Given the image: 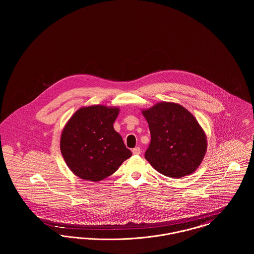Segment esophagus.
Returning <instances> with one entry per match:
<instances>
[{
  "instance_id": "esophagus-1",
  "label": "esophagus",
  "mask_w": 254,
  "mask_h": 254,
  "mask_svg": "<svg viewBox=\"0 0 254 254\" xmlns=\"http://www.w3.org/2000/svg\"><path fill=\"white\" fill-rule=\"evenodd\" d=\"M132 153L134 155H139V154L141 153V149H140V147H139V146L134 147L132 149Z\"/></svg>"
}]
</instances>
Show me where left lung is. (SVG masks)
<instances>
[{
	"instance_id": "8db88e82",
	"label": "left lung",
	"mask_w": 254,
	"mask_h": 254,
	"mask_svg": "<svg viewBox=\"0 0 254 254\" xmlns=\"http://www.w3.org/2000/svg\"><path fill=\"white\" fill-rule=\"evenodd\" d=\"M151 141L145 158L161 174L181 178L199 167L206 138L193 115L178 104L159 103L143 111Z\"/></svg>"
}]
</instances>
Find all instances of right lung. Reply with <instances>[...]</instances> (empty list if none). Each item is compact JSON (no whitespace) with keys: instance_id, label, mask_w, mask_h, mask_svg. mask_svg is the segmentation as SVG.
<instances>
[{"instance_id":"add662e5","label":"right lung","mask_w":254,"mask_h":254,"mask_svg":"<svg viewBox=\"0 0 254 254\" xmlns=\"http://www.w3.org/2000/svg\"><path fill=\"white\" fill-rule=\"evenodd\" d=\"M118 113L116 108H82L65 125L61 137V152L67 167L78 177L101 181L132 155L113 127Z\"/></svg>"}]
</instances>
